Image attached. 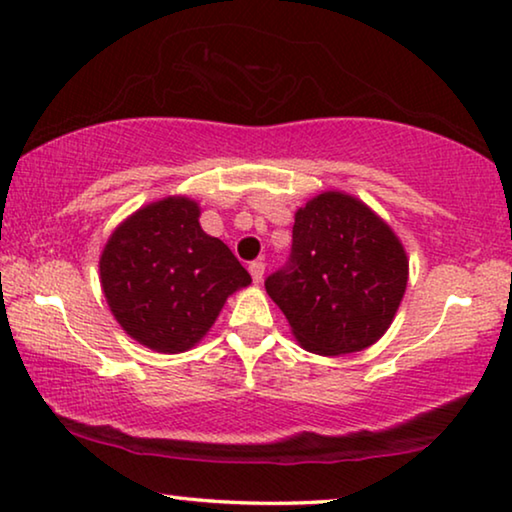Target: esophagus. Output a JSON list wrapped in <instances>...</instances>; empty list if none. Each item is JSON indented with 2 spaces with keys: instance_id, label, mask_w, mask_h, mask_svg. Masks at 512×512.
I'll use <instances>...</instances> for the list:
<instances>
[{
  "instance_id": "obj_1",
  "label": "esophagus",
  "mask_w": 512,
  "mask_h": 512,
  "mask_svg": "<svg viewBox=\"0 0 512 512\" xmlns=\"http://www.w3.org/2000/svg\"><path fill=\"white\" fill-rule=\"evenodd\" d=\"M264 269H266L264 262H250V264H248V271H250V276H253L255 282H262Z\"/></svg>"
}]
</instances>
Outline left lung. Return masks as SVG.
I'll list each match as a JSON object with an SVG mask.
<instances>
[{
	"label": "left lung",
	"mask_w": 512,
	"mask_h": 512,
	"mask_svg": "<svg viewBox=\"0 0 512 512\" xmlns=\"http://www.w3.org/2000/svg\"><path fill=\"white\" fill-rule=\"evenodd\" d=\"M402 243L363 202L322 193L296 211L292 253L264 280L308 352L352 354L391 326L407 289Z\"/></svg>",
	"instance_id": "1"
}]
</instances>
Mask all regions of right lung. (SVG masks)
Instances as JSON below:
<instances>
[{"label": "right lung", "mask_w": 512, "mask_h": 512, "mask_svg": "<svg viewBox=\"0 0 512 512\" xmlns=\"http://www.w3.org/2000/svg\"><path fill=\"white\" fill-rule=\"evenodd\" d=\"M188 197H167L117 227L101 255V285L131 338L163 354L186 352L211 329L250 273L204 234Z\"/></svg>", "instance_id": "add662e5"}]
</instances>
